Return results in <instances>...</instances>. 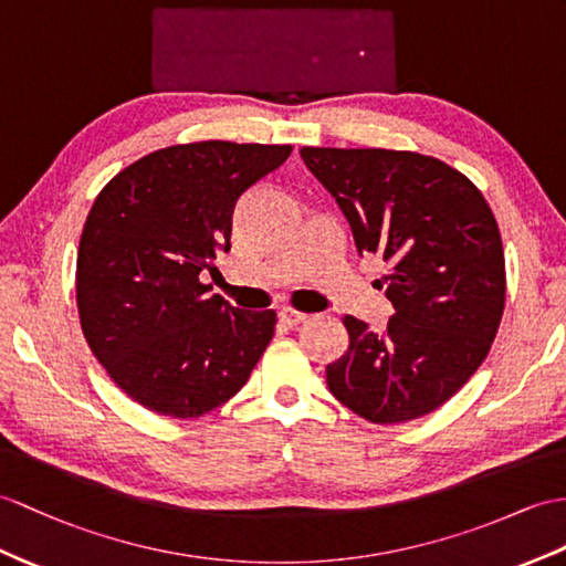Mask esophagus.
<instances>
[{"instance_id": "1", "label": "esophagus", "mask_w": 566, "mask_h": 566, "mask_svg": "<svg viewBox=\"0 0 566 566\" xmlns=\"http://www.w3.org/2000/svg\"><path fill=\"white\" fill-rule=\"evenodd\" d=\"M279 319L285 324V326H300L302 322H307V314H302V312H297V310H291V307H285V310H281L279 312Z\"/></svg>"}]
</instances>
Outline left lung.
<instances>
[{
  "label": "left lung",
  "instance_id": "obj_1",
  "mask_svg": "<svg viewBox=\"0 0 566 566\" xmlns=\"http://www.w3.org/2000/svg\"><path fill=\"white\" fill-rule=\"evenodd\" d=\"M348 218L357 252L389 266L377 281L384 331L346 316L350 346L326 365L338 401L377 424L437 410L485 360L504 312L497 220L480 189L432 156L387 148L300 150Z\"/></svg>",
  "mask_w": 566,
  "mask_h": 566
}]
</instances>
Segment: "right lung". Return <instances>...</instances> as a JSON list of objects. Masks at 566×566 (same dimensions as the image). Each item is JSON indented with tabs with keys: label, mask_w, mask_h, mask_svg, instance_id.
Masks as SVG:
<instances>
[{
	"label": "right lung",
	"mask_w": 566,
	"mask_h": 566,
	"mask_svg": "<svg viewBox=\"0 0 566 566\" xmlns=\"http://www.w3.org/2000/svg\"><path fill=\"white\" fill-rule=\"evenodd\" d=\"M293 146L197 142L154 150L95 197L76 256V305L91 353L132 401L199 418L235 396L275 331L201 271L230 250L238 199Z\"/></svg>",
	"instance_id": "add662e5"
}]
</instances>
